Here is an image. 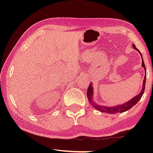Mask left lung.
I'll list each match as a JSON object with an SVG mask.
<instances>
[{
  "label": "left lung",
  "instance_id": "left-lung-1",
  "mask_svg": "<svg viewBox=\"0 0 153 153\" xmlns=\"http://www.w3.org/2000/svg\"><path fill=\"white\" fill-rule=\"evenodd\" d=\"M133 47H134V49H136V51H138L140 53V55L142 56L141 53L139 51L138 49L136 47V45H134V44L133 45ZM142 66L144 68L145 71H146V67H145V65H144V63L143 58H142ZM146 79V74H145L144 81H143V85H142V89L141 90L140 93L138 94V95H136L135 97H134L132 99H131L130 100H129V101L127 102L126 103H125V104H123V105L116 106V107H104V106H100V105H98L97 104H96V103H94V102L92 101L93 90H92V87L91 84H90V86H88V88L87 97H88V98L90 104L92 105V107H94L96 109L101 111V112L107 113H113V114H115V113H123L126 111L130 109V108L132 107L133 106L135 105L136 103L139 101L140 99V98H142V95H143V94H144V90H145Z\"/></svg>",
  "mask_w": 153,
  "mask_h": 153
}]
</instances>
